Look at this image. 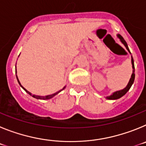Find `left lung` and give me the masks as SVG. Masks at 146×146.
<instances>
[{
	"label": "left lung",
	"instance_id": "obj_1",
	"mask_svg": "<svg viewBox=\"0 0 146 146\" xmlns=\"http://www.w3.org/2000/svg\"><path fill=\"white\" fill-rule=\"evenodd\" d=\"M117 36L119 38L120 41H121V42H122V44H123V45H124L125 47H126V48L127 49V50H128L129 52H130L129 50V47H128V45H127V44H126V41L124 40V38H123V37L121 36V35L120 34H118L117 35ZM131 53V52H130ZM131 65H132V69H133V72H132V74H131V78H130L128 84H127V86H126V88H123V90H121V91H115V92L113 93V94H111L110 96H107L106 99H111V100H115V99H119V98L122 97V96H123V95H125V94L127 93V91H129L130 89V88H131V86H132V84H133L134 82V80H135V65H134V60H133V58L131 57Z\"/></svg>",
	"mask_w": 146,
	"mask_h": 146
}]
</instances>
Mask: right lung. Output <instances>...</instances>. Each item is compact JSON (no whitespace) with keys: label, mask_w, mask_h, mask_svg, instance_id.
I'll list each match as a JSON object with an SVG mask.
<instances>
[{"label":"right lung","mask_w":146,"mask_h":146,"mask_svg":"<svg viewBox=\"0 0 146 146\" xmlns=\"http://www.w3.org/2000/svg\"><path fill=\"white\" fill-rule=\"evenodd\" d=\"M16 73H17V70H16ZM17 76V75H16ZM17 81H18V82H19V84H20V86H21L22 88H23V89H24V90H25V91H26L27 93H28V94H29V95H31V96H33V98H36V99H43V100H45V99H51V98H52V97H54V96H55V95H57L58 94V93H60V91H63V90H64V88H66V86L65 87H64L63 88L61 89V90H60V91H58V92H56V93H55V94H50V95H47V96H36V95H34V94H32L31 93V92H29V91H28L26 90V89L25 88L23 87V86H22L21 84H20V81H19V79H18V77H17Z\"/></svg>","instance_id":"1"}]
</instances>
